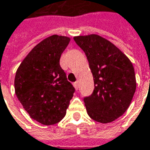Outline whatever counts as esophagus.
<instances>
[{
  "label": "esophagus",
  "mask_w": 150,
  "mask_h": 150,
  "mask_svg": "<svg viewBox=\"0 0 150 150\" xmlns=\"http://www.w3.org/2000/svg\"><path fill=\"white\" fill-rule=\"evenodd\" d=\"M73 85H74V87H75V90L77 91V90H78V87H79V83H78V81L75 82V83H74Z\"/></svg>",
  "instance_id": "esophagus-1"
}]
</instances>
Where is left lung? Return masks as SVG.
I'll return each mask as SVG.
<instances>
[{"mask_svg":"<svg viewBox=\"0 0 150 150\" xmlns=\"http://www.w3.org/2000/svg\"><path fill=\"white\" fill-rule=\"evenodd\" d=\"M89 61L95 90L85 98L87 114L102 124L124 115L136 91V78L130 59L116 45L96 34L74 37Z\"/></svg>","mask_w":150,"mask_h":150,"instance_id":"left-lung-1","label":"left lung"}]
</instances>
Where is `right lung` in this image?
I'll return each instance as SVG.
<instances>
[{"label": "right lung", "instance_id": "obj_1", "mask_svg": "<svg viewBox=\"0 0 150 150\" xmlns=\"http://www.w3.org/2000/svg\"><path fill=\"white\" fill-rule=\"evenodd\" d=\"M70 37L53 35L31 50L15 77V93L31 119L45 125L59 122L66 114L75 88L59 65Z\"/></svg>", "mask_w": 150, "mask_h": 150}]
</instances>
